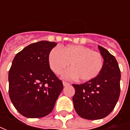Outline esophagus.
<instances>
[{
    "mask_svg": "<svg viewBox=\"0 0 130 130\" xmlns=\"http://www.w3.org/2000/svg\"><path fill=\"white\" fill-rule=\"evenodd\" d=\"M70 84L68 83H66V82H63V85L64 86V87H66V86H68V85H69Z\"/></svg>",
    "mask_w": 130,
    "mask_h": 130,
    "instance_id": "obj_1",
    "label": "esophagus"
}]
</instances>
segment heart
I'll return each instance as SVG.
<instances>
[{"label": "heart", "instance_id": "heart-1", "mask_svg": "<svg viewBox=\"0 0 130 130\" xmlns=\"http://www.w3.org/2000/svg\"><path fill=\"white\" fill-rule=\"evenodd\" d=\"M69 63L72 68L63 74V77L67 79L78 78L80 81L86 82L100 74L104 60L99 52L79 45L54 47L49 53L48 63L55 74H61Z\"/></svg>", "mask_w": 130, "mask_h": 130}]
</instances>
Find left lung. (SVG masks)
Returning a JSON list of instances; mask_svg holds the SVG:
<instances>
[{
    "mask_svg": "<svg viewBox=\"0 0 130 130\" xmlns=\"http://www.w3.org/2000/svg\"><path fill=\"white\" fill-rule=\"evenodd\" d=\"M103 57L102 70L97 77L81 85H74V107L82 118L96 120L113 110L120 95L121 72L117 61L104 47L98 45Z\"/></svg>",
    "mask_w": 130,
    "mask_h": 130,
    "instance_id": "obj_1",
    "label": "left lung"
}]
</instances>
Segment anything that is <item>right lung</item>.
<instances>
[{"mask_svg":"<svg viewBox=\"0 0 130 130\" xmlns=\"http://www.w3.org/2000/svg\"><path fill=\"white\" fill-rule=\"evenodd\" d=\"M56 45L45 40L30 44L13 60L8 72L9 97L25 117L47 116L62 91V82L48 63L49 53Z\"/></svg>","mask_w":130,"mask_h":130,"instance_id":"right-lung-1","label":"right lung"}]
</instances>
